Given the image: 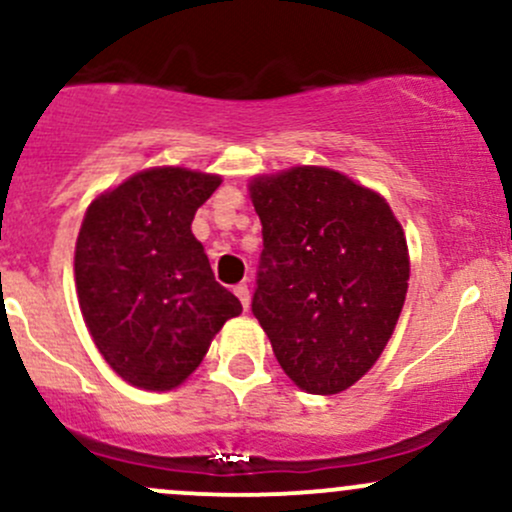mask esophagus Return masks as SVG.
Returning <instances> with one entry per match:
<instances>
[{"mask_svg":"<svg viewBox=\"0 0 512 512\" xmlns=\"http://www.w3.org/2000/svg\"><path fill=\"white\" fill-rule=\"evenodd\" d=\"M233 291H235V296H238L240 303H243V308L247 311V306H250V289H247V284H238Z\"/></svg>","mask_w":512,"mask_h":512,"instance_id":"34e87169","label":"esophagus"}]
</instances>
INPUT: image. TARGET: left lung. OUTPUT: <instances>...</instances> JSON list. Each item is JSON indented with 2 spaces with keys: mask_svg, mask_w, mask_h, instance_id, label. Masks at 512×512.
<instances>
[{
  "mask_svg": "<svg viewBox=\"0 0 512 512\" xmlns=\"http://www.w3.org/2000/svg\"><path fill=\"white\" fill-rule=\"evenodd\" d=\"M262 221L252 313L306 393L357 384L389 345L411 255L389 201L338 170L296 165L247 182Z\"/></svg>",
  "mask_w": 512,
  "mask_h": 512,
  "instance_id": "8db88e82",
  "label": "left lung"
}]
</instances>
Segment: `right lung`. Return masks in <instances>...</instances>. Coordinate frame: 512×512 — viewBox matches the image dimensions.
Here are the masks:
<instances>
[{"label":"right lung","instance_id":"obj_1","mask_svg":"<svg viewBox=\"0 0 512 512\" xmlns=\"http://www.w3.org/2000/svg\"><path fill=\"white\" fill-rule=\"evenodd\" d=\"M221 174L148 167L92 199L75 243V286L94 345L143 391L189 379L240 301L213 277L194 213Z\"/></svg>","mask_w":512,"mask_h":512}]
</instances>
